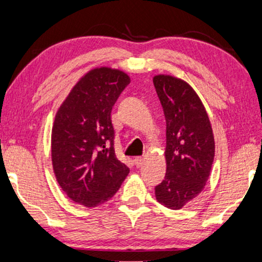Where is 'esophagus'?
<instances>
[{
	"instance_id": "esophagus-1",
	"label": "esophagus",
	"mask_w": 262,
	"mask_h": 262,
	"mask_svg": "<svg viewBox=\"0 0 262 262\" xmlns=\"http://www.w3.org/2000/svg\"><path fill=\"white\" fill-rule=\"evenodd\" d=\"M134 163L136 165V167H140L143 164V158L142 157H136L134 159Z\"/></svg>"
}]
</instances>
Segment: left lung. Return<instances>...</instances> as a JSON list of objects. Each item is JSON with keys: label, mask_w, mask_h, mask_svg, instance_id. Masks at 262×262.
Segmentation results:
<instances>
[{"label": "left lung", "mask_w": 262, "mask_h": 262, "mask_svg": "<svg viewBox=\"0 0 262 262\" xmlns=\"http://www.w3.org/2000/svg\"><path fill=\"white\" fill-rule=\"evenodd\" d=\"M166 119V174L156 186L160 204L178 210L203 191L215 157L212 128L203 103L184 80L153 78Z\"/></svg>", "instance_id": "obj_1"}]
</instances>
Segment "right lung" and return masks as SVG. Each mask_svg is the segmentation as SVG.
I'll use <instances>...</instances> for the list:
<instances>
[{
  "label": "right lung",
  "mask_w": 262,
  "mask_h": 262,
  "mask_svg": "<svg viewBox=\"0 0 262 262\" xmlns=\"http://www.w3.org/2000/svg\"><path fill=\"white\" fill-rule=\"evenodd\" d=\"M130 78L99 68L73 86L52 128V164L62 191L76 203L98 206L120 189L129 168L116 158L112 110Z\"/></svg>",
  "instance_id": "obj_1"
}]
</instances>
